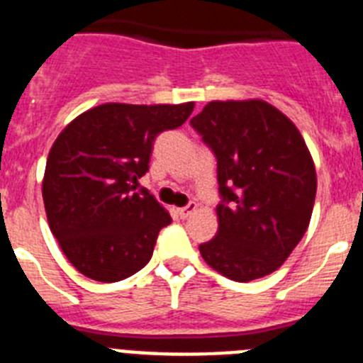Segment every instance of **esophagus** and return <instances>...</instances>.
<instances>
[{"label":"esophagus","instance_id":"1","mask_svg":"<svg viewBox=\"0 0 363 363\" xmlns=\"http://www.w3.org/2000/svg\"><path fill=\"white\" fill-rule=\"evenodd\" d=\"M195 210H197V204H195V203H190V204H188V206L179 208L177 213H179V216H181V219H188V217H190L191 213L195 212Z\"/></svg>","mask_w":363,"mask_h":363}]
</instances>
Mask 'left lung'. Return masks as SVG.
I'll list each match as a JSON object with an SVG mask.
<instances>
[{
  "mask_svg": "<svg viewBox=\"0 0 363 363\" xmlns=\"http://www.w3.org/2000/svg\"><path fill=\"white\" fill-rule=\"evenodd\" d=\"M191 125L217 157V234L201 256L228 279L272 274L313 216L316 168L294 122L259 99L213 100Z\"/></svg>",
  "mask_w": 363,
  "mask_h": 363,
  "instance_id": "left-lung-1",
  "label": "left lung"
}]
</instances>
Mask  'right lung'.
I'll return each mask as SVG.
<instances>
[{"instance_id":"add662e5","label":"right lung","mask_w":363,"mask_h":363,"mask_svg":"<svg viewBox=\"0 0 363 363\" xmlns=\"http://www.w3.org/2000/svg\"><path fill=\"white\" fill-rule=\"evenodd\" d=\"M195 104L109 102L69 122L47 157V220L78 272L113 283L146 267L168 210L135 182L150 168L153 140L188 121Z\"/></svg>"}]
</instances>
